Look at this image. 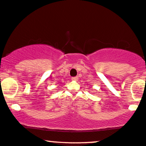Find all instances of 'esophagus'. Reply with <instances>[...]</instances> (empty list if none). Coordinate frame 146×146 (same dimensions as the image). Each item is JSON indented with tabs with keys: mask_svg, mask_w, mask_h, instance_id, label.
<instances>
[{
	"mask_svg": "<svg viewBox=\"0 0 146 146\" xmlns=\"http://www.w3.org/2000/svg\"><path fill=\"white\" fill-rule=\"evenodd\" d=\"M78 77H77V76H75V77H72V78H71V79H72V80H73V81H77V80H78Z\"/></svg>",
	"mask_w": 146,
	"mask_h": 146,
	"instance_id": "1",
	"label": "esophagus"
}]
</instances>
